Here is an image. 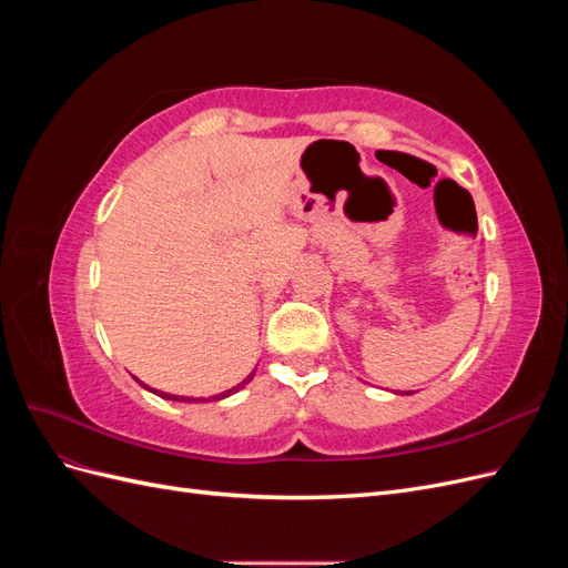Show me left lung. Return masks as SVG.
Instances as JSON below:
<instances>
[{
	"label": "left lung",
	"mask_w": 568,
	"mask_h": 568,
	"mask_svg": "<svg viewBox=\"0 0 568 568\" xmlns=\"http://www.w3.org/2000/svg\"><path fill=\"white\" fill-rule=\"evenodd\" d=\"M407 395H409V390H407Z\"/></svg>",
	"instance_id": "obj_1"
}]
</instances>
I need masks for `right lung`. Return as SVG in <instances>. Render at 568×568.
I'll list each match as a JSON object with an SVG mask.
<instances>
[{"mask_svg": "<svg viewBox=\"0 0 568 568\" xmlns=\"http://www.w3.org/2000/svg\"><path fill=\"white\" fill-rule=\"evenodd\" d=\"M253 374L255 372H251L246 379L239 384V386H234V388H230V390H225V393H220V395H215V400H220V398H227V395H232V393H236L239 388H244L251 379H253ZM144 386V384H142ZM144 388H149V386H144ZM151 393H156V395H161V398H165V400H178V403H196V398H184V395H173V393H163V390H156V388H149ZM201 400V398H199Z\"/></svg>", "mask_w": 568, "mask_h": 568, "instance_id": "obj_1", "label": "right lung"}]
</instances>
